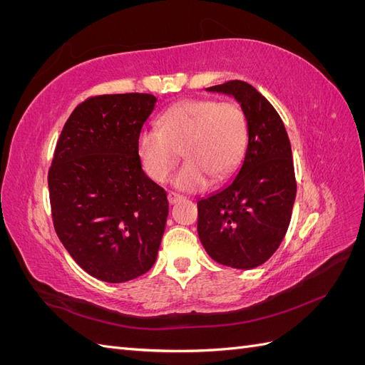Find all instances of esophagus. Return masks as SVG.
<instances>
[{"mask_svg": "<svg viewBox=\"0 0 365 365\" xmlns=\"http://www.w3.org/2000/svg\"><path fill=\"white\" fill-rule=\"evenodd\" d=\"M181 195L180 193H175V192H169V195H168V200H169V204H175V202H178L180 200H181Z\"/></svg>", "mask_w": 365, "mask_h": 365, "instance_id": "1", "label": "esophagus"}]
</instances>
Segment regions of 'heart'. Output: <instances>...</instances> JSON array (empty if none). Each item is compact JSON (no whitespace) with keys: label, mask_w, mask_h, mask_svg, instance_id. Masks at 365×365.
Wrapping results in <instances>:
<instances>
[{"label":"heart","mask_w":365,"mask_h":365,"mask_svg":"<svg viewBox=\"0 0 365 365\" xmlns=\"http://www.w3.org/2000/svg\"><path fill=\"white\" fill-rule=\"evenodd\" d=\"M248 140L247 118L233 102L193 98L169 108L158 118V129H143L137 152L153 181L163 182L178 164L181 150L187 161L175 175L181 190H201L210 176L222 180L235 170Z\"/></svg>","instance_id":"1"}]
</instances>
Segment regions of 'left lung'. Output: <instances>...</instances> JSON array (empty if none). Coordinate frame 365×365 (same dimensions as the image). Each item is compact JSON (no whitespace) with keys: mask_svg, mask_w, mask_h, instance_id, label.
<instances>
[{"mask_svg":"<svg viewBox=\"0 0 365 365\" xmlns=\"http://www.w3.org/2000/svg\"><path fill=\"white\" fill-rule=\"evenodd\" d=\"M207 91L240 103L248 145L233 180L197 201V235L215 262L252 269L280 247L291 222L297 182L289 137L279 113L252 85L230 81Z\"/></svg>","mask_w":365,"mask_h":365,"instance_id":"obj_1","label":"left lung"}]
</instances>
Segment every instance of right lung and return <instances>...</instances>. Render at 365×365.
<instances>
[{
	"mask_svg": "<svg viewBox=\"0 0 365 365\" xmlns=\"http://www.w3.org/2000/svg\"><path fill=\"white\" fill-rule=\"evenodd\" d=\"M155 102L145 93L88 97L54 149L48 169L54 230L74 262L102 282L137 279L157 260L168 195L143 172L137 152Z\"/></svg>",
	"mask_w": 365,
	"mask_h": 365,
	"instance_id": "1",
	"label": "right lung"
}]
</instances>
